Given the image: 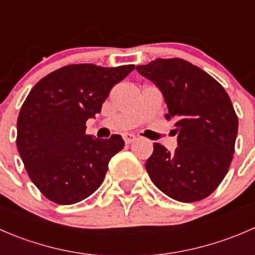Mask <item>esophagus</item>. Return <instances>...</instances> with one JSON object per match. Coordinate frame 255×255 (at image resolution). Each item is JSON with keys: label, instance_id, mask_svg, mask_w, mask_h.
Instances as JSON below:
<instances>
[{"label": "esophagus", "instance_id": "34e87169", "mask_svg": "<svg viewBox=\"0 0 255 255\" xmlns=\"http://www.w3.org/2000/svg\"><path fill=\"white\" fill-rule=\"evenodd\" d=\"M123 139H125L126 144H130L132 142H134L137 138H135V135H133V134H125L123 135Z\"/></svg>", "mask_w": 255, "mask_h": 255}]
</instances>
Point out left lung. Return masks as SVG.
Returning a JSON list of instances; mask_svg holds the SVG:
<instances>
[{"mask_svg": "<svg viewBox=\"0 0 255 255\" xmlns=\"http://www.w3.org/2000/svg\"><path fill=\"white\" fill-rule=\"evenodd\" d=\"M137 71L163 94L177 148L154 143L145 169L159 190L180 202L212 194L230 169L238 118L220 82L184 59H155Z\"/></svg>", "mask_w": 255, "mask_h": 255, "instance_id": "left-lung-1", "label": "left lung"}]
</instances>
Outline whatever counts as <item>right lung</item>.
I'll return each instance as SVG.
<instances>
[{
	"mask_svg": "<svg viewBox=\"0 0 255 255\" xmlns=\"http://www.w3.org/2000/svg\"><path fill=\"white\" fill-rule=\"evenodd\" d=\"M133 69L66 65L30 90L17 120V148L33 184L50 201L76 204L102 184L125 140L118 134L97 139L85 133V125Z\"/></svg>",
	"mask_w": 255,
	"mask_h": 255,
	"instance_id": "add662e5",
	"label": "right lung"
}]
</instances>
